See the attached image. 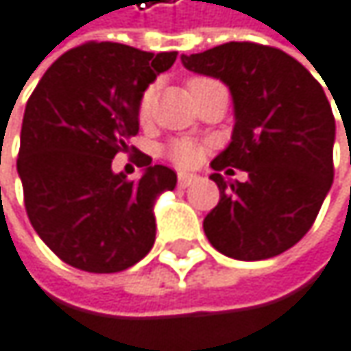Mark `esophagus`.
<instances>
[{"mask_svg":"<svg viewBox=\"0 0 351 351\" xmlns=\"http://www.w3.org/2000/svg\"><path fill=\"white\" fill-rule=\"evenodd\" d=\"M195 181H197V174H193V172H179V185L181 187H189Z\"/></svg>","mask_w":351,"mask_h":351,"instance_id":"1","label":"esophagus"}]
</instances>
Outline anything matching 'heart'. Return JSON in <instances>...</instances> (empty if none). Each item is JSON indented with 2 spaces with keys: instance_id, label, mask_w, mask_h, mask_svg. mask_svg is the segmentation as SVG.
Here are the masks:
<instances>
[{
  "instance_id": "obj_1",
  "label": "heart",
  "mask_w": 351,
  "mask_h": 351,
  "mask_svg": "<svg viewBox=\"0 0 351 351\" xmlns=\"http://www.w3.org/2000/svg\"><path fill=\"white\" fill-rule=\"evenodd\" d=\"M204 79H191L189 81V87L193 83H199ZM154 97H156V91L154 87H149L143 95H141V101H139V118L141 120H147L149 114H152V106H154ZM199 145L195 141H189V139H179V141H172L168 147H166V156L179 166H193L197 160H199Z\"/></svg>"
}]
</instances>
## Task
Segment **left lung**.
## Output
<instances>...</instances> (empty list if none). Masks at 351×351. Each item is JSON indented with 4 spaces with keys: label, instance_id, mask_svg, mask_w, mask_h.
I'll return each instance as SVG.
<instances>
[{
    "label": "left lung",
    "instance_id": "8db88e82",
    "mask_svg": "<svg viewBox=\"0 0 351 351\" xmlns=\"http://www.w3.org/2000/svg\"><path fill=\"white\" fill-rule=\"evenodd\" d=\"M191 72L220 79L235 106L229 147L212 160L220 199L204 218L208 241L235 260H266L293 247L333 185L335 118L320 83L277 47L231 41L181 56ZM248 172L229 184L221 172Z\"/></svg>",
    "mask_w": 351,
    "mask_h": 351
}]
</instances>
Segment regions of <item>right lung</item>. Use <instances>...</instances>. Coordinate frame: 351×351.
Returning a JSON list of instances; mask_svg holds the SVG:
<instances>
[{
    "label": "right lung",
    "mask_w": 351,
    "mask_h": 351,
    "mask_svg": "<svg viewBox=\"0 0 351 351\" xmlns=\"http://www.w3.org/2000/svg\"><path fill=\"white\" fill-rule=\"evenodd\" d=\"M177 51H141L89 41L60 56L27 101L18 174L37 235L66 264L120 272L156 241L154 204L177 187V172L137 154L139 181L114 172L112 160L135 149L139 101Z\"/></svg>",
    "instance_id": "1"
}]
</instances>
